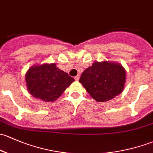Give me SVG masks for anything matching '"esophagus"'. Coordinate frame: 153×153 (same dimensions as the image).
Returning <instances> with one entry per match:
<instances>
[{
  "mask_svg": "<svg viewBox=\"0 0 153 153\" xmlns=\"http://www.w3.org/2000/svg\"><path fill=\"white\" fill-rule=\"evenodd\" d=\"M79 78H80V75H76V76L75 77V81H78V80H79Z\"/></svg>",
  "mask_w": 153,
  "mask_h": 153,
  "instance_id": "esophagus-1",
  "label": "esophagus"
}]
</instances>
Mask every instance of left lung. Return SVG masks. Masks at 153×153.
<instances>
[{"label": "left lung", "instance_id": "obj_1", "mask_svg": "<svg viewBox=\"0 0 153 153\" xmlns=\"http://www.w3.org/2000/svg\"><path fill=\"white\" fill-rule=\"evenodd\" d=\"M126 80L125 68L112 62H95L81 74L79 82L98 102H105L123 92Z\"/></svg>", "mask_w": 153, "mask_h": 153}]
</instances>
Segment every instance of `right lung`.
<instances>
[{"label":"right lung","instance_id":"1","mask_svg":"<svg viewBox=\"0 0 153 153\" xmlns=\"http://www.w3.org/2000/svg\"><path fill=\"white\" fill-rule=\"evenodd\" d=\"M74 81L55 63L32 66L25 74L28 92L45 102L57 100Z\"/></svg>","mask_w":153,"mask_h":153}]
</instances>
